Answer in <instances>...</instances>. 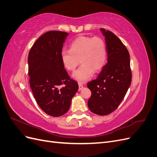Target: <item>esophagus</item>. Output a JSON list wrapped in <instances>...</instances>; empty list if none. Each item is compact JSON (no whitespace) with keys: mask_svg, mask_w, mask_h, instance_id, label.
I'll list each match as a JSON object with an SVG mask.
<instances>
[{"mask_svg":"<svg viewBox=\"0 0 157 157\" xmlns=\"http://www.w3.org/2000/svg\"><path fill=\"white\" fill-rule=\"evenodd\" d=\"M83 88V85L82 84H78V90H81Z\"/></svg>","mask_w":157,"mask_h":157,"instance_id":"obj_1","label":"esophagus"}]
</instances>
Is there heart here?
<instances>
[{
  "label": "heart",
  "instance_id": "obj_1",
  "mask_svg": "<svg viewBox=\"0 0 157 157\" xmlns=\"http://www.w3.org/2000/svg\"><path fill=\"white\" fill-rule=\"evenodd\" d=\"M107 47L100 37L80 36L71 42L69 50L61 52V59L65 69L74 71L80 62V67L73 74L79 82H85L91 78L94 71H100L107 60Z\"/></svg>",
  "mask_w": 157,
  "mask_h": 157
}]
</instances>
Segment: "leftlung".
<instances>
[{
    "mask_svg": "<svg viewBox=\"0 0 157 157\" xmlns=\"http://www.w3.org/2000/svg\"><path fill=\"white\" fill-rule=\"evenodd\" d=\"M105 36L107 63L96 79L87 84L92 92L88 101L90 111L98 115H107L117 109L132 81L128 50L122 41L109 31L100 29Z\"/></svg>",
    "mask_w": 157,
    "mask_h": 157,
    "instance_id": "obj_1",
    "label": "left lung"
}]
</instances>
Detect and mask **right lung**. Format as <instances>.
Returning a JSON list of instances; mask_svg holds the SVG:
<instances>
[{
  "label": "right lung",
  "mask_w": 157,
  "mask_h": 157,
  "mask_svg": "<svg viewBox=\"0 0 157 157\" xmlns=\"http://www.w3.org/2000/svg\"><path fill=\"white\" fill-rule=\"evenodd\" d=\"M68 33L50 31L40 36L28 57L29 84L40 109L52 117H60L69 109L78 91V83L71 78L61 59V52Z\"/></svg>",
  "instance_id": "obj_1"
}]
</instances>
